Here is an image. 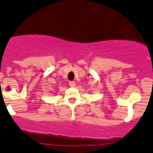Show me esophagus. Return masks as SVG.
<instances>
[{"instance_id":"esophagus-1","label":"esophagus","mask_w":153,"mask_h":153,"mask_svg":"<svg viewBox=\"0 0 153 153\" xmlns=\"http://www.w3.org/2000/svg\"><path fill=\"white\" fill-rule=\"evenodd\" d=\"M70 87H75V82L74 81H70L69 82Z\"/></svg>"}]
</instances>
